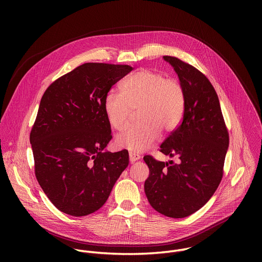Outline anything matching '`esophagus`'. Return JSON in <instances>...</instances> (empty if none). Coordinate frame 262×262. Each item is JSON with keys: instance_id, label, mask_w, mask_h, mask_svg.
Masks as SVG:
<instances>
[{"instance_id": "34e87169", "label": "esophagus", "mask_w": 262, "mask_h": 262, "mask_svg": "<svg viewBox=\"0 0 262 262\" xmlns=\"http://www.w3.org/2000/svg\"><path fill=\"white\" fill-rule=\"evenodd\" d=\"M140 159H141V156H140L139 154L129 152V161H130L132 163H134V162H136V161H138V160H140Z\"/></svg>"}]
</instances>
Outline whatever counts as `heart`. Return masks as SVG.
<instances>
[{"mask_svg": "<svg viewBox=\"0 0 262 262\" xmlns=\"http://www.w3.org/2000/svg\"><path fill=\"white\" fill-rule=\"evenodd\" d=\"M119 92L110 91L103 98V112L110 125L122 129L132 110L138 107L135 125H130L116 137L119 147L132 152H141L159 140L161 132L169 134L181 122L185 94L176 79H166L164 74L141 69L125 78Z\"/></svg>", "mask_w": 262, "mask_h": 262, "instance_id": "1", "label": "heart"}]
</instances>
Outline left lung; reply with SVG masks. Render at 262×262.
I'll return each mask as SVG.
<instances>
[{"label": "left lung", "instance_id": "1", "mask_svg": "<svg viewBox=\"0 0 262 262\" xmlns=\"http://www.w3.org/2000/svg\"><path fill=\"white\" fill-rule=\"evenodd\" d=\"M177 73L185 94L180 125L162 143L161 152L177 157V164L145 156L149 168L144 190L150 205L169 217H185L214 194L223 177L229 146L219 97L211 83L194 66L164 56Z\"/></svg>", "mask_w": 262, "mask_h": 262}]
</instances>
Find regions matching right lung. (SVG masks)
Segmentation results:
<instances>
[{
  "mask_svg": "<svg viewBox=\"0 0 262 262\" xmlns=\"http://www.w3.org/2000/svg\"><path fill=\"white\" fill-rule=\"evenodd\" d=\"M133 70L129 65L85 63L45 92L30 134L35 175L62 212L84 216L98 210L128 166V151L112 154L103 98Z\"/></svg>",
  "mask_w": 262,
  "mask_h": 262,
  "instance_id": "add662e5",
  "label": "right lung"
}]
</instances>
